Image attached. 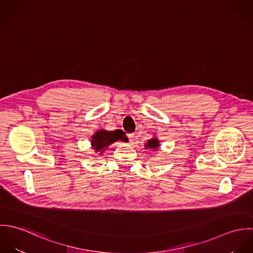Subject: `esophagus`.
<instances>
[{
    "instance_id": "esophagus-1",
    "label": "esophagus",
    "mask_w": 253,
    "mask_h": 253,
    "mask_svg": "<svg viewBox=\"0 0 253 253\" xmlns=\"http://www.w3.org/2000/svg\"><path fill=\"white\" fill-rule=\"evenodd\" d=\"M127 137L129 139V142H133V140H134V133H129L127 135Z\"/></svg>"
}]
</instances>
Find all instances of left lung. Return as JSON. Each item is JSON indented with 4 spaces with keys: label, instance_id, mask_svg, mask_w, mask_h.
<instances>
[{
    "label": "left lung",
    "instance_id": "1",
    "mask_svg": "<svg viewBox=\"0 0 253 253\" xmlns=\"http://www.w3.org/2000/svg\"><path fill=\"white\" fill-rule=\"evenodd\" d=\"M144 146L145 149H152L156 151L160 147V141L156 137H153L150 140H148V142Z\"/></svg>",
    "mask_w": 253,
    "mask_h": 253
}]
</instances>
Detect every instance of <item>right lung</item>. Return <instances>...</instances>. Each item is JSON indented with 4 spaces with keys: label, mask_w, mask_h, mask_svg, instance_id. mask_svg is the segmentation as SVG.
I'll use <instances>...</instances> for the list:
<instances>
[{
    "label": "right lung",
    "mask_w": 253,
    "mask_h": 253,
    "mask_svg": "<svg viewBox=\"0 0 253 253\" xmlns=\"http://www.w3.org/2000/svg\"><path fill=\"white\" fill-rule=\"evenodd\" d=\"M118 140H122V141L126 140V137L121 134L120 129L113 130V131L100 129L91 136L90 142H91V148L94 150L95 154L101 155L103 154V152L106 150L109 145Z\"/></svg>",
    "instance_id": "1"
}]
</instances>
